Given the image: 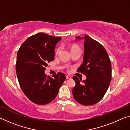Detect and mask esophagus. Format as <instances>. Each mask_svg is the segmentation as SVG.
<instances>
[{"mask_svg":"<svg viewBox=\"0 0 130 130\" xmlns=\"http://www.w3.org/2000/svg\"><path fill=\"white\" fill-rule=\"evenodd\" d=\"M66 78H67V79H71L72 78V77L70 76L67 75V76H66Z\"/></svg>","mask_w":130,"mask_h":130,"instance_id":"1","label":"esophagus"}]
</instances>
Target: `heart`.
Returning <instances> with one entry per match:
<instances>
[{"label": "heart", "instance_id": "obj_1", "mask_svg": "<svg viewBox=\"0 0 130 130\" xmlns=\"http://www.w3.org/2000/svg\"><path fill=\"white\" fill-rule=\"evenodd\" d=\"M60 47H59L58 48H57L56 50V54H57L59 53V52L60 51ZM70 50H71V52H74V51H76V50H80V48L79 47V46H78L77 45H72L71 47H70Z\"/></svg>", "mask_w": 130, "mask_h": 130}]
</instances>
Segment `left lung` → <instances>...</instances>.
<instances>
[{
  "label": "left lung",
  "instance_id": "8db88e82",
  "mask_svg": "<svg viewBox=\"0 0 130 130\" xmlns=\"http://www.w3.org/2000/svg\"><path fill=\"white\" fill-rule=\"evenodd\" d=\"M84 39V54L83 62L77 72L87 77L85 80L73 79L76 85L72 93L77 102L84 105H92L98 103L104 97L111 80V62L105 48L91 37H77Z\"/></svg>",
  "mask_w": 130,
  "mask_h": 130
}]
</instances>
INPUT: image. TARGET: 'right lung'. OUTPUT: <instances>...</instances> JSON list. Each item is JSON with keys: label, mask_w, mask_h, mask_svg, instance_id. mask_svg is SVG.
I'll return each instance as SVG.
<instances>
[{"label": "right lung", "mask_w": 130, "mask_h": 130, "mask_svg": "<svg viewBox=\"0 0 130 130\" xmlns=\"http://www.w3.org/2000/svg\"><path fill=\"white\" fill-rule=\"evenodd\" d=\"M61 39L39 32L28 37L18 51V80L22 91L35 104L45 105L51 102L65 80L62 73L50 77L44 72L47 63L53 61L55 47Z\"/></svg>", "instance_id": "right-lung-1"}]
</instances>
